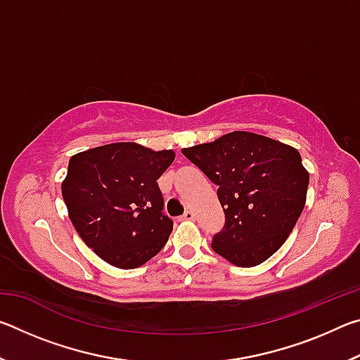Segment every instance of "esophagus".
<instances>
[{
    "label": "esophagus",
    "instance_id": "obj_1",
    "mask_svg": "<svg viewBox=\"0 0 360 360\" xmlns=\"http://www.w3.org/2000/svg\"><path fill=\"white\" fill-rule=\"evenodd\" d=\"M193 219H195V214L192 211H186L184 214L181 216V221H193Z\"/></svg>",
    "mask_w": 360,
    "mask_h": 360
}]
</instances>
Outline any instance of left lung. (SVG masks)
I'll list each match as a JSON object with an SVG mask.
<instances>
[{
	"instance_id": "8db88e82",
	"label": "left lung",
	"mask_w": 360,
	"mask_h": 360,
	"mask_svg": "<svg viewBox=\"0 0 360 360\" xmlns=\"http://www.w3.org/2000/svg\"><path fill=\"white\" fill-rule=\"evenodd\" d=\"M214 182L225 214L211 248L236 266L260 265L288 240L307 202L309 173L292 146L231 131L182 149Z\"/></svg>"
}]
</instances>
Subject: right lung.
Listing matches in <instances>:
<instances>
[{"label":"right lung","instance_id":"right-lung-1","mask_svg":"<svg viewBox=\"0 0 360 360\" xmlns=\"http://www.w3.org/2000/svg\"><path fill=\"white\" fill-rule=\"evenodd\" d=\"M174 152L112 143L70 158L62 195L82 241L109 265L131 270L167 245L173 221L163 214L157 179Z\"/></svg>","mask_w":360,"mask_h":360}]
</instances>
